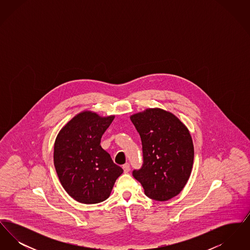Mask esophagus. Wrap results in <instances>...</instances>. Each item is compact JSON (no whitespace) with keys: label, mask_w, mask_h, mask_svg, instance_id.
<instances>
[{"label":"esophagus","mask_w":250,"mask_h":250,"mask_svg":"<svg viewBox=\"0 0 250 250\" xmlns=\"http://www.w3.org/2000/svg\"><path fill=\"white\" fill-rule=\"evenodd\" d=\"M123 168H124V171L125 173H127L130 170V165L128 163H125V165H123Z\"/></svg>","instance_id":"obj_1"}]
</instances>
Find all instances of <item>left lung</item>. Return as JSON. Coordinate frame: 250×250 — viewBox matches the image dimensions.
I'll list each match as a JSON object with an SVG mask.
<instances>
[{
    "label": "left lung",
    "mask_w": 250,
    "mask_h": 250,
    "mask_svg": "<svg viewBox=\"0 0 250 250\" xmlns=\"http://www.w3.org/2000/svg\"><path fill=\"white\" fill-rule=\"evenodd\" d=\"M143 145V162L132 174L147 197L167 201L178 195L189 178L194 147L185 125L169 112L149 108L130 117Z\"/></svg>",
    "instance_id": "obj_1"
}]
</instances>
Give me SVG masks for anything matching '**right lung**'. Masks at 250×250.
Instances as JSON below:
<instances>
[{
  "label": "right lung",
  "mask_w": 250,
  "mask_h": 250,
  "mask_svg": "<svg viewBox=\"0 0 250 250\" xmlns=\"http://www.w3.org/2000/svg\"><path fill=\"white\" fill-rule=\"evenodd\" d=\"M114 116L84 111L60 131L54 144V166L62 188L77 202L107 200L124 169L100 145Z\"/></svg>",
  "instance_id": "right-lung-1"
}]
</instances>
